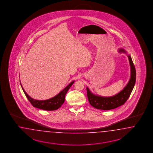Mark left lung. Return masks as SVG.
Returning a JSON list of instances; mask_svg holds the SVG:
<instances>
[{"mask_svg": "<svg viewBox=\"0 0 153 153\" xmlns=\"http://www.w3.org/2000/svg\"><path fill=\"white\" fill-rule=\"evenodd\" d=\"M120 51L125 52L123 49ZM131 67V78L125 88L120 93L111 97H102L95 95L91 93L88 88H86L87 95L89 103L93 107L97 109L111 110L121 106L125 103L130 97V95L134 87L136 82V70L131 56H128Z\"/></svg>", "mask_w": 153, "mask_h": 153, "instance_id": "left-lung-1", "label": "left lung"}]
</instances>
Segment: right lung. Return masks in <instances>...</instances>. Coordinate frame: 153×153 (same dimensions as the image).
Here are the masks:
<instances>
[{
	"label": "right lung",
	"mask_w": 153,
	"mask_h": 153,
	"mask_svg": "<svg viewBox=\"0 0 153 153\" xmlns=\"http://www.w3.org/2000/svg\"><path fill=\"white\" fill-rule=\"evenodd\" d=\"M74 83V81L71 82L65 88H64L57 95H56V97L45 100H37L31 98L24 90L21 84V85L26 97L27 98L29 102L33 105V107L45 111H55L60 108L61 105L64 103L65 94Z\"/></svg>",
	"instance_id": "obj_1"
}]
</instances>
